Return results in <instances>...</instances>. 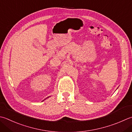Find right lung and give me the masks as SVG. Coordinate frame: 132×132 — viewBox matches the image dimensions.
Returning <instances> with one entry per match:
<instances>
[{"instance_id": "1", "label": "right lung", "mask_w": 132, "mask_h": 132, "mask_svg": "<svg viewBox=\"0 0 132 132\" xmlns=\"http://www.w3.org/2000/svg\"><path fill=\"white\" fill-rule=\"evenodd\" d=\"M48 97H48L47 98H48ZM47 98H45V100H46V99H47ZM44 100H43V101H44Z\"/></svg>"}]
</instances>
